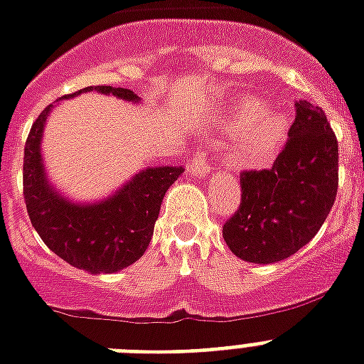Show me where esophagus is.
<instances>
[{
    "mask_svg": "<svg viewBox=\"0 0 364 364\" xmlns=\"http://www.w3.org/2000/svg\"><path fill=\"white\" fill-rule=\"evenodd\" d=\"M188 172L196 177H208L213 172V164L203 153H198L191 162H188Z\"/></svg>",
    "mask_w": 364,
    "mask_h": 364,
    "instance_id": "obj_1",
    "label": "esophagus"
}]
</instances>
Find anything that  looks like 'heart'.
I'll return each instance as SVG.
<instances>
[{
	"label": "heart",
	"instance_id": "obj_1",
	"mask_svg": "<svg viewBox=\"0 0 364 364\" xmlns=\"http://www.w3.org/2000/svg\"><path fill=\"white\" fill-rule=\"evenodd\" d=\"M228 129L235 132L232 156L239 164H262L284 140L288 117L284 112L264 110L262 100L245 97L230 117Z\"/></svg>",
	"mask_w": 364,
	"mask_h": 364
}]
</instances>
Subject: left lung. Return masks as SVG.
<instances>
[{
	"mask_svg": "<svg viewBox=\"0 0 364 364\" xmlns=\"http://www.w3.org/2000/svg\"><path fill=\"white\" fill-rule=\"evenodd\" d=\"M338 141L326 112L295 100V119L273 166L241 172V203L223 235L237 258L274 264L314 237L336 200Z\"/></svg>",
	"mask_w": 364,
	"mask_h": 364,
	"instance_id": "1",
	"label": "left lung"
}]
</instances>
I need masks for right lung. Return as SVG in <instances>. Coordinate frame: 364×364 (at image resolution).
Masks as SVG:
<instances>
[{"label": "right lung", "instance_id": "right-lung-1", "mask_svg": "<svg viewBox=\"0 0 364 364\" xmlns=\"http://www.w3.org/2000/svg\"><path fill=\"white\" fill-rule=\"evenodd\" d=\"M93 87L80 90L90 91ZM100 93L138 100L131 90L97 85ZM52 106H46L23 147V200L29 220L44 245L67 264L90 273H115L134 264L153 237L162 198L181 166L147 168L117 194L93 205H76L50 188L41 162V136Z\"/></svg>", "mask_w": 364, "mask_h": 364}]
</instances>
